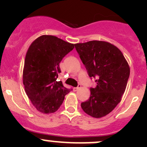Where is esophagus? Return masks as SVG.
I'll use <instances>...</instances> for the list:
<instances>
[{
	"mask_svg": "<svg viewBox=\"0 0 147 147\" xmlns=\"http://www.w3.org/2000/svg\"><path fill=\"white\" fill-rule=\"evenodd\" d=\"M80 87H81V84H78V87H74L73 90H74V91H77V90H78L80 88Z\"/></svg>",
	"mask_w": 147,
	"mask_h": 147,
	"instance_id": "obj_1",
	"label": "esophagus"
}]
</instances>
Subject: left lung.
Returning a JSON list of instances; mask_svg holds the SVG:
<instances>
[{
	"label": "left lung",
	"mask_w": 147,
	"mask_h": 147,
	"mask_svg": "<svg viewBox=\"0 0 147 147\" xmlns=\"http://www.w3.org/2000/svg\"><path fill=\"white\" fill-rule=\"evenodd\" d=\"M90 78L97 86L90 88V97L81 103L84 112L94 118L110 113L121 101L130 69L122 53L105 41L92 40L75 44Z\"/></svg>",
	"instance_id": "left-lung-1"
}]
</instances>
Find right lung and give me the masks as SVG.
Instances as JSON below:
<instances>
[{
	"label": "right lung",
	"instance_id": "add662e5",
	"mask_svg": "<svg viewBox=\"0 0 147 147\" xmlns=\"http://www.w3.org/2000/svg\"><path fill=\"white\" fill-rule=\"evenodd\" d=\"M75 45L53 35H44L33 41L25 59L23 80L28 98L41 113L55 112L72 90L57 81L59 65Z\"/></svg>",
	"mask_w": 147,
	"mask_h": 147
}]
</instances>
